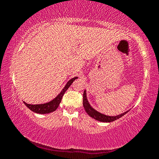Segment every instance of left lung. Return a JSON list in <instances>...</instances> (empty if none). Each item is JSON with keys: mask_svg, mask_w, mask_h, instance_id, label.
<instances>
[{"mask_svg": "<svg viewBox=\"0 0 159 159\" xmlns=\"http://www.w3.org/2000/svg\"><path fill=\"white\" fill-rule=\"evenodd\" d=\"M83 105L84 107L86 112L87 113V114L90 115L91 117L94 118L95 120H98V121L100 122H105V123H110V122H113L114 120H118L119 118L123 116L124 114H125L126 112L123 113V114H121L120 115H117V116H106V115L101 114V113L98 112L96 110H94L92 107L90 106V104L88 103V101L87 99V95H86V91H84L83 94Z\"/></svg>", "mask_w": 159, "mask_h": 159, "instance_id": "1", "label": "left lung"}]
</instances>
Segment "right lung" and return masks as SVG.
Instances as JSON below:
<instances>
[{"label":"right lung","instance_id":"right-lung-1","mask_svg":"<svg viewBox=\"0 0 159 159\" xmlns=\"http://www.w3.org/2000/svg\"><path fill=\"white\" fill-rule=\"evenodd\" d=\"M78 78L77 77L72 78L70 81H68V83L66 84V85L65 86L64 88L63 89V90L61 91V93L58 95L57 97L53 99L52 101L49 102L48 103L45 104H41V105H30V104H27L24 102L25 105L28 107L30 110H31L34 112L37 113V114H48V113L53 112V111H56V109L57 108L58 106H59L60 103H61L62 98H63V95H64V93L66 91L67 89L70 87V85L72 84V82H73L75 80Z\"/></svg>","mask_w":159,"mask_h":159}]
</instances>
